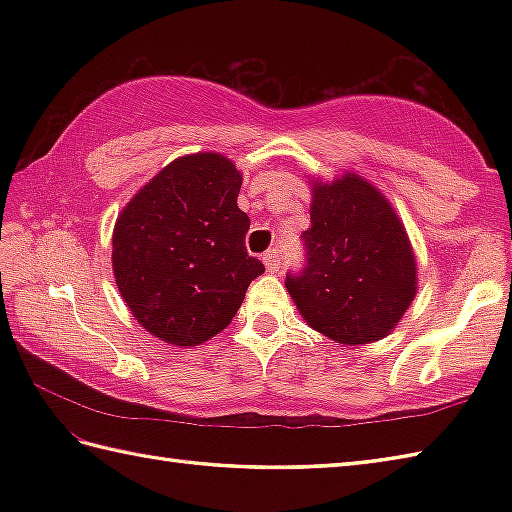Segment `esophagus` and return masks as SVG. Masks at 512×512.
Wrapping results in <instances>:
<instances>
[{
	"mask_svg": "<svg viewBox=\"0 0 512 512\" xmlns=\"http://www.w3.org/2000/svg\"><path fill=\"white\" fill-rule=\"evenodd\" d=\"M262 259H264V264H266L270 273H275V270L281 268V250H277V248L268 250V253H264Z\"/></svg>",
	"mask_w": 512,
	"mask_h": 512,
	"instance_id": "esophagus-1",
	"label": "esophagus"
}]
</instances>
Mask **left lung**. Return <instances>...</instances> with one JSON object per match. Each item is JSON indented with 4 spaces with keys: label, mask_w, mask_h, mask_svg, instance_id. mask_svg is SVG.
<instances>
[{
    "label": "left lung",
    "mask_w": 512,
    "mask_h": 512,
    "mask_svg": "<svg viewBox=\"0 0 512 512\" xmlns=\"http://www.w3.org/2000/svg\"><path fill=\"white\" fill-rule=\"evenodd\" d=\"M306 266L286 288L312 330L343 345L396 328L418 290L416 257L387 198L358 173L312 182Z\"/></svg>",
    "instance_id": "8db88e82"
}]
</instances>
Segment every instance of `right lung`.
Instances as JSON below:
<instances>
[{"instance_id":"add662e5","label":"right lung","mask_w":512,"mask_h":512,"mask_svg":"<svg viewBox=\"0 0 512 512\" xmlns=\"http://www.w3.org/2000/svg\"><path fill=\"white\" fill-rule=\"evenodd\" d=\"M242 173L222 154L176 158L118 215L112 268L127 308L165 343L193 347L220 334L264 264L250 257Z\"/></svg>"}]
</instances>
